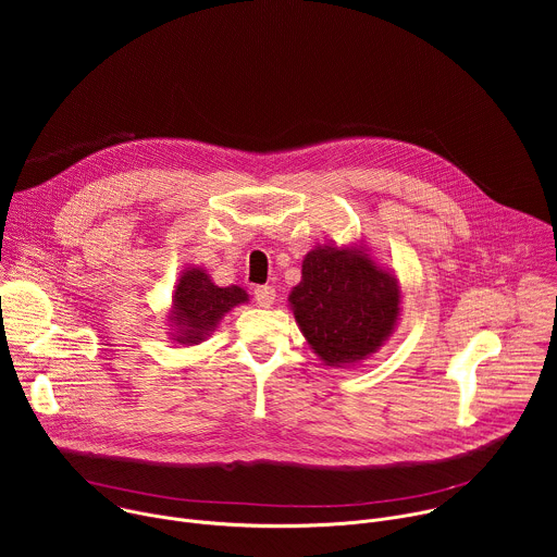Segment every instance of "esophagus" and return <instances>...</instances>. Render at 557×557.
<instances>
[{"instance_id": "esophagus-1", "label": "esophagus", "mask_w": 557, "mask_h": 557, "mask_svg": "<svg viewBox=\"0 0 557 557\" xmlns=\"http://www.w3.org/2000/svg\"><path fill=\"white\" fill-rule=\"evenodd\" d=\"M253 297H256V301H258L260 306L269 308V306L275 301V288H273V286H269V284H264V286H256V288H253Z\"/></svg>"}]
</instances>
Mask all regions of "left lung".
I'll list each match as a JSON object with an SVG mask.
<instances>
[{"label": "left lung", "mask_w": 557, "mask_h": 557, "mask_svg": "<svg viewBox=\"0 0 557 557\" xmlns=\"http://www.w3.org/2000/svg\"><path fill=\"white\" fill-rule=\"evenodd\" d=\"M288 301L304 337L329 366L374 352L399 314L396 282L359 249L310 251Z\"/></svg>", "instance_id": "obj_1"}]
</instances>
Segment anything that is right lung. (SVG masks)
Instances as JSON below:
<instances>
[{
    "instance_id": "add662e5",
    "label": "right lung",
    "mask_w": 557,
    "mask_h": 557,
    "mask_svg": "<svg viewBox=\"0 0 557 557\" xmlns=\"http://www.w3.org/2000/svg\"><path fill=\"white\" fill-rule=\"evenodd\" d=\"M240 301H247V293L240 286L220 288L200 269L183 273L174 293V320L183 329L178 342H202L220 317Z\"/></svg>"
}]
</instances>
